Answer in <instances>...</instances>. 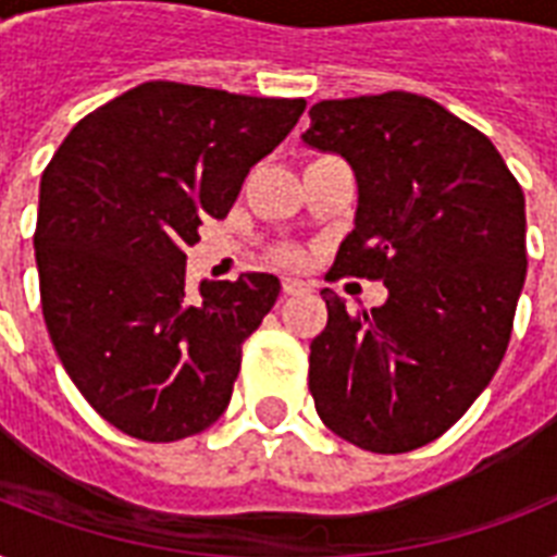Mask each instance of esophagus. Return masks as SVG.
<instances>
[{
    "label": "esophagus",
    "mask_w": 557,
    "mask_h": 557,
    "mask_svg": "<svg viewBox=\"0 0 557 557\" xmlns=\"http://www.w3.org/2000/svg\"><path fill=\"white\" fill-rule=\"evenodd\" d=\"M306 292V283L297 277H283V295H300Z\"/></svg>",
    "instance_id": "34e87169"
}]
</instances>
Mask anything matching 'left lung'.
Segmentation results:
<instances>
[{"label": "left lung", "mask_w": 557, "mask_h": 557, "mask_svg": "<svg viewBox=\"0 0 557 557\" xmlns=\"http://www.w3.org/2000/svg\"><path fill=\"white\" fill-rule=\"evenodd\" d=\"M304 141L356 170V227L332 280L389 288L349 312L323 288L309 389L323 424L372 454L440 440L488 387L527 280V201L480 129L436 100L384 91L321 100Z\"/></svg>", "instance_id": "8db88e82"}]
</instances>
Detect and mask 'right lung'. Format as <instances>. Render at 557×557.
I'll list each match as a JSON object with an SVG mask.
<instances>
[{"label":"right lung","mask_w":557,"mask_h":557,"mask_svg":"<svg viewBox=\"0 0 557 557\" xmlns=\"http://www.w3.org/2000/svg\"><path fill=\"white\" fill-rule=\"evenodd\" d=\"M304 98L150 81L83 117L39 182V300L69 379L109 424L176 442L225 413L274 274L185 288V245L225 219Z\"/></svg>","instance_id":"add662e5"}]
</instances>
